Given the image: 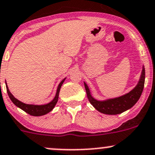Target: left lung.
I'll return each mask as SVG.
<instances>
[{
  "mask_svg": "<svg viewBox=\"0 0 155 155\" xmlns=\"http://www.w3.org/2000/svg\"><path fill=\"white\" fill-rule=\"evenodd\" d=\"M145 83V68H143L140 79L137 85L131 92L118 98L106 101H98L93 98L87 84L84 82L87 97L89 102L97 110L105 114H119L131 108L136 104L142 94Z\"/></svg>",
  "mask_w": 155,
  "mask_h": 155,
  "instance_id": "obj_1",
  "label": "left lung"
}]
</instances>
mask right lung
I'll list each match as a JSON object with an SVG mask.
<instances>
[{"label": "right lung", "mask_w": 155, "mask_h": 155, "mask_svg": "<svg viewBox=\"0 0 155 155\" xmlns=\"http://www.w3.org/2000/svg\"><path fill=\"white\" fill-rule=\"evenodd\" d=\"M65 80V79H63L60 84H58V88H57V92L56 94V97L55 98L53 99V100L52 102H50V103L47 104V105H27V104H24L23 102H21V101L18 100L17 99L13 97V95L10 93L9 88H8V86L6 85V91H7V94L9 95V98H10L11 100L15 105H16L17 107H20L21 109L24 111L26 113L29 114L30 115H32V116H42V115H45L46 114L49 113L50 111H51L53 109V107H55L56 104L58 102V94H59V91H60V88H61V85H62L63 82Z\"/></svg>", "instance_id": "obj_1"}]
</instances>
